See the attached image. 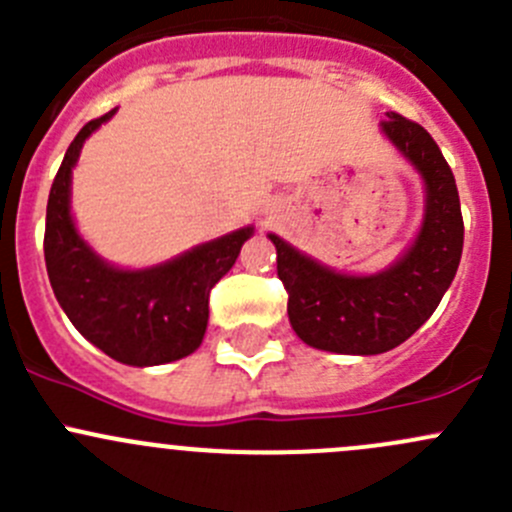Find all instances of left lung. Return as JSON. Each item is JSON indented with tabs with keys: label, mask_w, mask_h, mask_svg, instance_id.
<instances>
[{
	"label": "left lung",
	"mask_w": 512,
	"mask_h": 512,
	"mask_svg": "<svg viewBox=\"0 0 512 512\" xmlns=\"http://www.w3.org/2000/svg\"><path fill=\"white\" fill-rule=\"evenodd\" d=\"M381 128L416 165L428 193L414 247L391 270L371 277L339 275L270 235L292 329L324 352L381 354L399 347L436 312L461 262V200L441 148L426 128L396 111L386 113Z\"/></svg>",
	"instance_id": "8db88e82"
}]
</instances>
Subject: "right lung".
I'll use <instances>...</instances> for the list:
<instances>
[{"mask_svg": "<svg viewBox=\"0 0 512 512\" xmlns=\"http://www.w3.org/2000/svg\"><path fill=\"white\" fill-rule=\"evenodd\" d=\"M113 116L86 123L66 151L46 205L44 260L51 289L76 329L103 354L128 366L183 359L208 327L210 289L235 265L252 227L200 245L153 270H116L91 252L69 213L71 168L86 138Z\"/></svg>", "mask_w": 512, "mask_h": 512, "instance_id": "1", "label": "right lung"}]
</instances>
